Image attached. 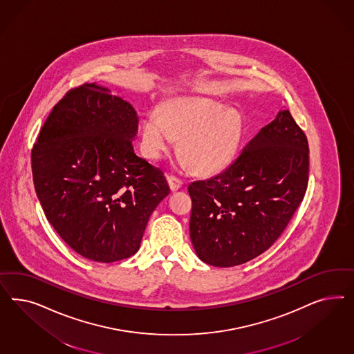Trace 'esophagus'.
I'll return each mask as SVG.
<instances>
[{
  "label": "esophagus",
  "instance_id": "1",
  "mask_svg": "<svg viewBox=\"0 0 354 354\" xmlns=\"http://www.w3.org/2000/svg\"><path fill=\"white\" fill-rule=\"evenodd\" d=\"M167 182H169V185H170V189H171L172 192H175V191L182 188V180L175 178V176H167Z\"/></svg>",
  "mask_w": 354,
  "mask_h": 354
}]
</instances>
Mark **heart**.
<instances>
[{"label":"heart","mask_w":354,"mask_h":354,"mask_svg":"<svg viewBox=\"0 0 354 354\" xmlns=\"http://www.w3.org/2000/svg\"><path fill=\"white\" fill-rule=\"evenodd\" d=\"M243 135V122L234 109L197 98H174L160 114L150 111L141 123V149L157 161L180 138L179 150L200 174L212 175L227 169L235 158Z\"/></svg>","instance_id":"b5f03b06"}]
</instances>
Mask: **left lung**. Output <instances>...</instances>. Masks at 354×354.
<instances>
[{"label": "left lung", "instance_id": "obj_1", "mask_svg": "<svg viewBox=\"0 0 354 354\" xmlns=\"http://www.w3.org/2000/svg\"><path fill=\"white\" fill-rule=\"evenodd\" d=\"M308 180V139L290 111L280 110L225 171L189 184L196 254L216 268L262 254L290 223Z\"/></svg>", "mask_w": 354, "mask_h": 354}]
</instances>
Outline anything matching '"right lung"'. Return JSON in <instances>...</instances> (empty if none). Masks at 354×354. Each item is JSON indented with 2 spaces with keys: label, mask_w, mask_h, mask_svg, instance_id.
<instances>
[{
  "label": "right lung",
  "mask_w": 354,
  "mask_h": 354,
  "mask_svg": "<svg viewBox=\"0 0 354 354\" xmlns=\"http://www.w3.org/2000/svg\"><path fill=\"white\" fill-rule=\"evenodd\" d=\"M138 126L129 102L83 84L53 107L33 145V184L46 219L88 259L133 256L170 193L163 172L133 151Z\"/></svg>",
  "instance_id": "right-lung-1"
}]
</instances>
